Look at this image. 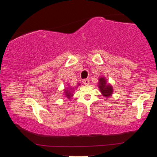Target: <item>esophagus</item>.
<instances>
[{
	"mask_svg": "<svg viewBox=\"0 0 157 157\" xmlns=\"http://www.w3.org/2000/svg\"><path fill=\"white\" fill-rule=\"evenodd\" d=\"M82 82H83L84 84L88 85V84H89V83H90V79H89V78H86V79H84V80H82Z\"/></svg>",
	"mask_w": 157,
	"mask_h": 157,
	"instance_id": "obj_1",
	"label": "esophagus"
}]
</instances>
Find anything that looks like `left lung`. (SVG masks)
Segmentation results:
<instances>
[{
    "label": "left lung",
    "instance_id": "1",
    "mask_svg": "<svg viewBox=\"0 0 157 157\" xmlns=\"http://www.w3.org/2000/svg\"><path fill=\"white\" fill-rule=\"evenodd\" d=\"M98 86L99 91L105 98L110 97L113 94V88L110 84L107 83V80L105 77H100L99 78Z\"/></svg>",
    "mask_w": 157,
    "mask_h": 157
}]
</instances>
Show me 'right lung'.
<instances>
[{
  "label": "right lung",
  "instance_id": "add662e5",
  "mask_svg": "<svg viewBox=\"0 0 157 157\" xmlns=\"http://www.w3.org/2000/svg\"><path fill=\"white\" fill-rule=\"evenodd\" d=\"M80 84L78 83L77 86H76L75 88H71V87H69V88H66L65 89H64V98H65L67 99H69V100H71L73 96V92L75 91V89H77L78 88V86H80Z\"/></svg>",
  "mask_w": 157,
  "mask_h": 157
}]
</instances>
